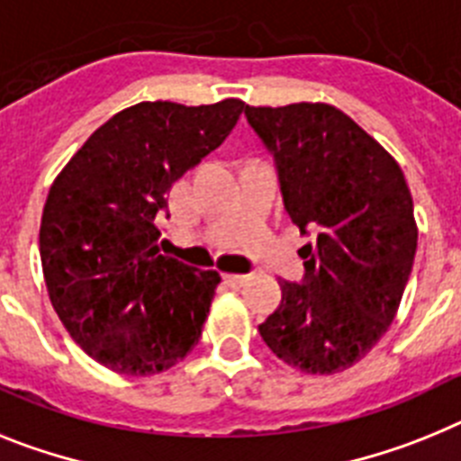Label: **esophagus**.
<instances>
[{"label":"esophagus","instance_id":"1","mask_svg":"<svg viewBox=\"0 0 461 461\" xmlns=\"http://www.w3.org/2000/svg\"><path fill=\"white\" fill-rule=\"evenodd\" d=\"M225 280L230 283V285L241 287V285H246L248 280H250V276H248V274H227Z\"/></svg>","mask_w":461,"mask_h":461}]
</instances>
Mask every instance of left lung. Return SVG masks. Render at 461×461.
Wrapping results in <instances>:
<instances>
[{"mask_svg":"<svg viewBox=\"0 0 461 461\" xmlns=\"http://www.w3.org/2000/svg\"><path fill=\"white\" fill-rule=\"evenodd\" d=\"M269 148L292 222L313 241L299 250L303 283L258 327L276 357L330 375L366 355L397 315L413 269L418 225L402 167L331 104L246 106Z\"/></svg>","mask_w":461,"mask_h":461,"instance_id":"8db88e82","label":"left lung"}]
</instances>
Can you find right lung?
Returning <instances> with one entry per match:
<instances>
[{"instance_id": "add662e5", "label": "right lung", "mask_w": 461, "mask_h": 461, "mask_svg": "<svg viewBox=\"0 0 461 461\" xmlns=\"http://www.w3.org/2000/svg\"><path fill=\"white\" fill-rule=\"evenodd\" d=\"M246 104L141 102L78 148L50 185L39 230L55 313L106 369L153 375L202 339L218 271L159 255L167 192L225 141Z\"/></svg>"}]
</instances>
